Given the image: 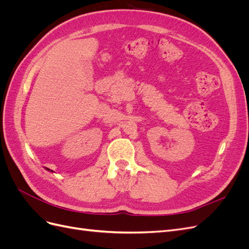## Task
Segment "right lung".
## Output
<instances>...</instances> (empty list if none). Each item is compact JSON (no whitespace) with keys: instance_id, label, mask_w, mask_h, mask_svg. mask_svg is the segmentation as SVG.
<instances>
[{"instance_id":"right-lung-1","label":"right lung","mask_w":249,"mask_h":249,"mask_svg":"<svg viewBox=\"0 0 249 249\" xmlns=\"http://www.w3.org/2000/svg\"><path fill=\"white\" fill-rule=\"evenodd\" d=\"M46 169H47V170H49V171H52V170H50V169H49V168H46Z\"/></svg>"}]
</instances>
